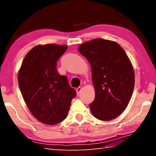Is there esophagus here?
<instances>
[{
	"instance_id": "obj_1",
	"label": "esophagus",
	"mask_w": 156,
	"mask_h": 156,
	"mask_svg": "<svg viewBox=\"0 0 156 156\" xmlns=\"http://www.w3.org/2000/svg\"><path fill=\"white\" fill-rule=\"evenodd\" d=\"M81 90H82V87H79L76 89V92H77V94H79L80 92H81Z\"/></svg>"
}]
</instances>
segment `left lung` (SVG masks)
<instances>
[{
    "mask_svg": "<svg viewBox=\"0 0 156 156\" xmlns=\"http://www.w3.org/2000/svg\"><path fill=\"white\" fill-rule=\"evenodd\" d=\"M91 66L95 98L89 105L97 119L108 121L120 115L133 92V66L123 48L116 42L96 38L78 47Z\"/></svg>",
    "mask_w": 156,
    "mask_h": 156,
    "instance_id": "8db88e82",
    "label": "left lung"
}]
</instances>
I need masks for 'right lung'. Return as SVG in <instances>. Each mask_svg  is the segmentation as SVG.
<instances>
[{
  "mask_svg": "<svg viewBox=\"0 0 156 156\" xmlns=\"http://www.w3.org/2000/svg\"><path fill=\"white\" fill-rule=\"evenodd\" d=\"M67 49L65 45H36L26 55L19 71V87L26 105L44 124L64 120L76 96L67 77L56 69V62Z\"/></svg>",
  "mask_w": 156,
  "mask_h": 156,
  "instance_id": "obj_1",
  "label": "right lung"
}]
</instances>
